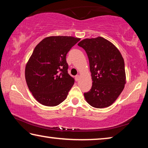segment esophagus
<instances>
[{"label": "esophagus", "mask_w": 148, "mask_h": 148, "mask_svg": "<svg viewBox=\"0 0 148 148\" xmlns=\"http://www.w3.org/2000/svg\"><path fill=\"white\" fill-rule=\"evenodd\" d=\"M79 75H76V76H75V79H76V81L77 82L79 80Z\"/></svg>", "instance_id": "obj_1"}]
</instances>
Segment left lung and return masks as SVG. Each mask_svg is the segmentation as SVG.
Here are the masks:
<instances>
[{
  "label": "left lung",
  "mask_w": 148,
  "mask_h": 148,
  "mask_svg": "<svg viewBox=\"0 0 148 148\" xmlns=\"http://www.w3.org/2000/svg\"><path fill=\"white\" fill-rule=\"evenodd\" d=\"M88 57L92 84L84 92L91 106L103 108L116 101L126 84L125 62L118 49L102 37L86 38L78 43Z\"/></svg>",
  "instance_id": "left-lung-1"
}]
</instances>
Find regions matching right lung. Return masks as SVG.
Returning a JSON list of instances; mask_svg holds the SVG:
<instances>
[{
  "instance_id": "1",
  "label": "right lung",
  "mask_w": 148,
  "mask_h": 148,
  "mask_svg": "<svg viewBox=\"0 0 148 148\" xmlns=\"http://www.w3.org/2000/svg\"><path fill=\"white\" fill-rule=\"evenodd\" d=\"M79 40L72 36H49L35 47L25 74L30 91L40 104L56 106L66 99L74 84L68 74L66 56Z\"/></svg>"
}]
</instances>
